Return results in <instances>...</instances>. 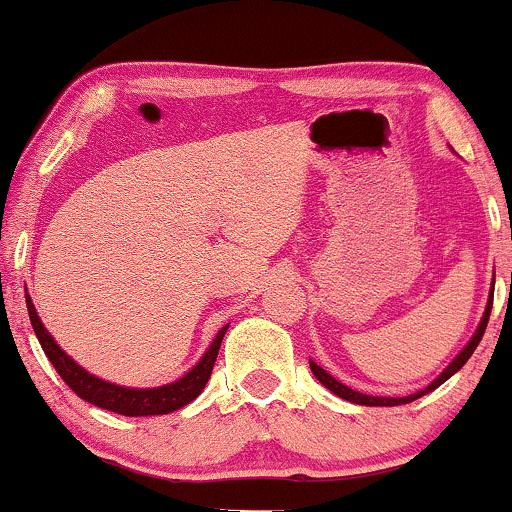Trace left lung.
Returning a JSON list of instances; mask_svg holds the SVG:
<instances>
[{"label": "left lung", "instance_id": "1", "mask_svg": "<svg viewBox=\"0 0 512 512\" xmlns=\"http://www.w3.org/2000/svg\"><path fill=\"white\" fill-rule=\"evenodd\" d=\"M492 300H494V279H492V291H489V298H487V307H485V312H482V319H480L478 328H475L473 338L466 342V347L461 349V352H459L457 356H454V359L450 361V366H447V368L443 370V373H440V375L436 377V380H433L431 384H426L424 389H419V391H415V394H410V396L394 398V396H370V394H361V391L349 389L347 384H342L340 380H335V377H333L331 373H326V370L321 368V366H317V363H314L312 359H310V368H312L314 377H317V380H319L321 384H324V387H326L328 391H333L335 396L345 398V401H349V403H356V405H370V408H391V405H405V403H412V401H417V398H422V396L429 394V391L438 389L440 384L450 380V377H452L454 373H457V370L464 368V363H466L468 359H471V354L475 352V347L480 345L482 335H485V328H487V321H489V312H492Z\"/></svg>", "mask_w": 512, "mask_h": 512}]
</instances>
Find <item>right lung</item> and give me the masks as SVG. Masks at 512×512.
<instances>
[{
    "label": "right lung",
    "instance_id": "right-lung-1",
    "mask_svg": "<svg viewBox=\"0 0 512 512\" xmlns=\"http://www.w3.org/2000/svg\"><path fill=\"white\" fill-rule=\"evenodd\" d=\"M25 303H27V312H30L32 328L39 338V345L48 356V361L53 363V368L58 370V375L65 380L67 387L72 389L76 396L83 398V401L93 403L97 408H104L109 412H118V415H125V417L167 415V412H174L195 401V398L200 396V391L205 389L209 377H212L216 354H219L221 340L230 326L226 324L219 333L214 335L212 345L207 347V352L202 354L200 361L195 363L188 373L181 375L179 380L163 384V387L137 389V387H123V384L107 382L102 380V377L88 373V370L79 366V363H76L72 356H69L58 342H55L53 335L46 331V326L41 324L37 310H34L30 293H25Z\"/></svg>",
    "mask_w": 512,
    "mask_h": 512
}]
</instances>
